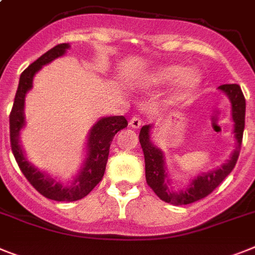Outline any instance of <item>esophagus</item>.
Returning a JSON list of instances; mask_svg holds the SVG:
<instances>
[{"mask_svg":"<svg viewBox=\"0 0 255 255\" xmlns=\"http://www.w3.org/2000/svg\"><path fill=\"white\" fill-rule=\"evenodd\" d=\"M129 125L131 126L132 129H139V128H140V125H142V120L139 119V117H136V116L131 117V119H130V121H129Z\"/></svg>","mask_w":255,"mask_h":255,"instance_id":"esophagus-1","label":"esophagus"}]
</instances>
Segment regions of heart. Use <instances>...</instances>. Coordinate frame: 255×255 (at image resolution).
<instances>
[{"mask_svg":"<svg viewBox=\"0 0 255 255\" xmlns=\"http://www.w3.org/2000/svg\"><path fill=\"white\" fill-rule=\"evenodd\" d=\"M173 81H175V84L171 91V99L179 101L199 88L202 75L196 68H184L182 64H166L140 76L136 80V85L142 88H158Z\"/></svg>","mask_w":255,"mask_h":255,"instance_id":"1","label":"heart"}]
</instances>
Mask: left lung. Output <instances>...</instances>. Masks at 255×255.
<instances>
[{"mask_svg":"<svg viewBox=\"0 0 255 255\" xmlns=\"http://www.w3.org/2000/svg\"><path fill=\"white\" fill-rule=\"evenodd\" d=\"M218 90L225 93L231 103V119L234 121L235 149L230 154V158L225 164L215 167L213 170L201 173L193 178L187 187L180 190H174L173 178H171L166 165L165 152L151 140L152 124L144 125L139 132V142L142 145L145 162V179L153 192L162 201L171 205H187L204 199L223 182L228 174L234 170L240 154L243 132L245 128V98L241 88L236 84L222 85Z\"/></svg>","mask_w":255,"mask_h":255,"instance_id":"1","label":"left lung"}]
</instances>
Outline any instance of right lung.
<instances>
[{"instance_id":"1","label":"right lung","mask_w":255,"mask_h":255,"mask_svg":"<svg viewBox=\"0 0 255 255\" xmlns=\"http://www.w3.org/2000/svg\"><path fill=\"white\" fill-rule=\"evenodd\" d=\"M69 47V43L56 45L47 53L41 55L21 73L18 90L15 94L14 106L10 113V142L12 153L21 173L41 195L50 200L65 202L84 199L101 182L106 171L113 136L128 126V121L124 116L101 117L98 120L91 126L86 136L85 158L82 161L81 169L69 180L58 179V177H53L47 171L41 170L28 160L27 153L20 144V132L25 128V97L28 91L33 88V78L37 72L41 71L43 65L50 64L53 60L64 56Z\"/></svg>"}]
</instances>
